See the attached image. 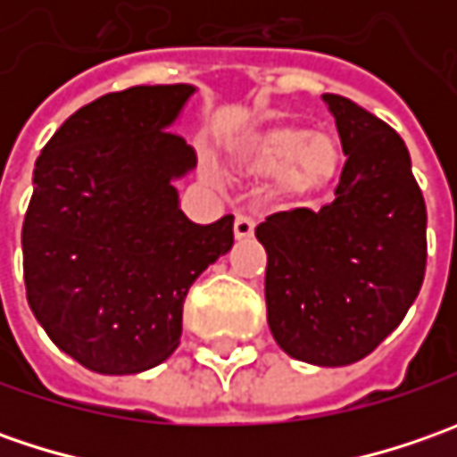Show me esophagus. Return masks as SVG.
<instances>
[{
    "label": "esophagus",
    "mask_w": 457,
    "mask_h": 457,
    "mask_svg": "<svg viewBox=\"0 0 457 457\" xmlns=\"http://www.w3.org/2000/svg\"><path fill=\"white\" fill-rule=\"evenodd\" d=\"M254 219H249V216H237V220H234V234H237V238H249L254 234Z\"/></svg>",
    "instance_id": "obj_1"
}]
</instances>
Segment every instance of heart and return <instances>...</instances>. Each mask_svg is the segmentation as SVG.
<instances>
[{
    "label": "heart",
    "instance_id": "1",
    "mask_svg": "<svg viewBox=\"0 0 457 457\" xmlns=\"http://www.w3.org/2000/svg\"><path fill=\"white\" fill-rule=\"evenodd\" d=\"M244 162L256 172L279 170V187L287 195H310L338 178L343 147L336 134L282 124L256 134L244 150Z\"/></svg>",
    "mask_w": 457,
    "mask_h": 457
}]
</instances>
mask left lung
Wrapping results in <instances>:
<instances>
[{"label":"left lung","instance_id":"1","mask_svg":"<svg viewBox=\"0 0 457 457\" xmlns=\"http://www.w3.org/2000/svg\"><path fill=\"white\" fill-rule=\"evenodd\" d=\"M348 157L336 201L256 226L267 252V323L292 359L348 366L369 356L420 295L428 208L402 137L351 98L323 94Z\"/></svg>","mask_w":457,"mask_h":457}]
</instances>
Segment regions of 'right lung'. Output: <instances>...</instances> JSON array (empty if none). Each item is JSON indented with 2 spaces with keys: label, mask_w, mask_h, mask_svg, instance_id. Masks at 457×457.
I'll return each instance as SVG.
<instances>
[{
  "label": "right lung",
  "mask_w": 457,
  "mask_h": 457,
  "mask_svg": "<svg viewBox=\"0 0 457 457\" xmlns=\"http://www.w3.org/2000/svg\"><path fill=\"white\" fill-rule=\"evenodd\" d=\"M193 86H134L62 121L35 162L22 223L27 303L96 374H139L180 345L183 303L234 244V216L193 223L172 180L195 152L170 132Z\"/></svg>",
  "instance_id": "1"
}]
</instances>
